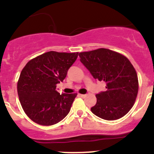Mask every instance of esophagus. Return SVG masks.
Returning <instances> with one entry per match:
<instances>
[{
  "mask_svg": "<svg viewBox=\"0 0 154 154\" xmlns=\"http://www.w3.org/2000/svg\"><path fill=\"white\" fill-rule=\"evenodd\" d=\"M79 96L81 97H82V98L85 97H86V94H79Z\"/></svg>",
  "mask_w": 154,
  "mask_h": 154,
  "instance_id": "1",
  "label": "esophagus"
}]
</instances>
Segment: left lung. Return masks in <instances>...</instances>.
<instances>
[{"mask_svg": "<svg viewBox=\"0 0 154 154\" xmlns=\"http://www.w3.org/2000/svg\"><path fill=\"white\" fill-rule=\"evenodd\" d=\"M79 56L94 78L106 84V91L96 94L91 112L105 120L118 119L128 113L138 91L137 73L128 58L106 48L82 52Z\"/></svg>", "mask_w": 154, "mask_h": 154, "instance_id": "obj_1", "label": "left lung"}]
</instances>
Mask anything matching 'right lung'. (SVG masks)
I'll list each match as a JSON object with an SVG mask.
<instances>
[{"label": "right lung", "instance_id": "right-lung-1", "mask_svg": "<svg viewBox=\"0 0 154 154\" xmlns=\"http://www.w3.org/2000/svg\"><path fill=\"white\" fill-rule=\"evenodd\" d=\"M78 55V52L49 51L25 66L17 83V92L23 110L33 122L52 125L68 115L77 94H60L56 88L66 77Z\"/></svg>", "mask_w": 154, "mask_h": 154}]
</instances>
